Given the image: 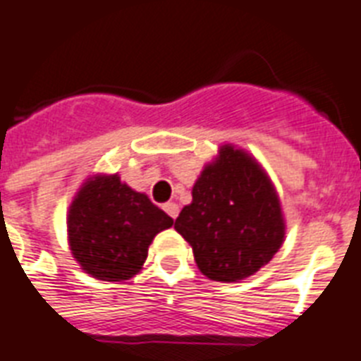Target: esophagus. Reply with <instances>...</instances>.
I'll list each match as a JSON object with an SVG mask.
<instances>
[{"mask_svg":"<svg viewBox=\"0 0 361 361\" xmlns=\"http://www.w3.org/2000/svg\"><path fill=\"white\" fill-rule=\"evenodd\" d=\"M163 209H165V213L169 214L171 218H178V214H180V205L176 204V202H166L165 205H163Z\"/></svg>","mask_w":361,"mask_h":361,"instance_id":"obj_1","label":"esophagus"}]
</instances>
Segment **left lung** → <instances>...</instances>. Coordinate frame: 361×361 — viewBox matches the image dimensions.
I'll return each mask as SVG.
<instances>
[{"label": "left lung", "mask_w": 361, "mask_h": 361, "mask_svg": "<svg viewBox=\"0 0 361 361\" xmlns=\"http://www.w3.org/2000/svg\"><path fill=\"white\" fill-rule=\"evenodd\" d=\"M174 229L190 244L205 277L238 283L274 259L286 222L264 166L247 150L226 143L200 172L192 202L181 209Z\"/></svg>", "instance_id": "8db88e82"}]
</instances>
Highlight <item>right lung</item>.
Masks as SVG:
<instances>
[{"label":"right lung","mask_w":361,"mask_h":361,"mask_svg":"<svg viewBox=\"0 0 361 361\" xmlns=\"http://www.w3.org/2000/svg\"><path fill=\"white\" fill-rule=\"evenodd\" d=\"M165 211L137 192L119 174L84 180L68 209V242L73 259L99 281H128L137 275L157 233L172 227Z\"/></svg>","instance_id":"1"}]
</instances>
